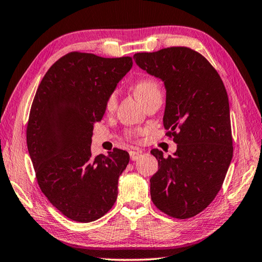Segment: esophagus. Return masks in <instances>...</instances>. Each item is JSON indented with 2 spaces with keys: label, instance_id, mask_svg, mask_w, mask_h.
I'll use <instances>...</instances> for the list:
<instances>
[{
  "label": "esophagus",
  "instance_id": "34e87169",
  "mask_svg": "<svg viewBox=\"0 0 262 262\" xmlns=\"http://www.w3.org/2000/svg\"><path fill=\"white\" fill-rule=\"evenodd\" d=\"M129 157H130V160H132V161H136L137 159L141 157V152H138V151H130V152H129Z\"/></svg>",
  "mask_w": 262,
  "mask_h": 262
}]
</instances>
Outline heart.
<instances>
[{
  "instance_id": "b5f03b06",
  "label": "heart",
  "mask_w": 262,
  "mask_h": 262,
  "mask_svg": "<svg viewBox=\"0 0 262 262\" xmlns=\"http://www.w3.org/2000/svg\"><path fill=\"white\" fill-rule=\"evenodd\" d=\"M136 96L140 99L143 103H146L147 101L156 96H161V85L159 81L155 78H150V77H146V78L138 79L136 83L133 86ZM118 103V93L117 91L110 92L107 96L105 97L104 101V110L106 114H114ZM144 135V130L142 129H134V130H127L126 132V137L128 140H137L141 136Z\"/></svg>"
}]
</instances>
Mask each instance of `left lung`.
I'll list each match as a JSON object with an SVG mask.
<instances>
[{"label":"left lung","instance_id":"obj_1","mask_svg":"<svg viewBox=\"0 0 262 262\" xmlns=\"http://www.w3.org/2000/svg\"><path fill=\"white\" fill-rule=\"evenodd\" d=\"M136 63L165 81L163 126L175 156L153 148L158 171L150 179L155 206L177 219L203 211L216 198L233 158L226 89L214 67L186 46L134 55Z\"/></svg>","mask_w":262,"mask_h":262}]
</instances>
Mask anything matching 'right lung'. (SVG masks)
<instances>
[{
  "instance_id": "obj_1",
  "label": "right lung",
  "mask_w": 262,
  "mask_h": 262,
  "mask_svg": "<svg viewBox=\"0 0 262 262\" xmlns=\"http://www.w3.org/2000/svg\"><path fill=\"white\" fill-rule=\"evenodd\" d=\"M132 66V56L75 51L51 66L36 91L26 130L36 179L52 206L75 222H94L117 200L129 155L114 148L93 157L91 144L105 97Z\"/></svg>"
}]
</instances>
